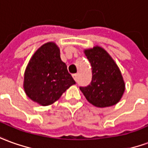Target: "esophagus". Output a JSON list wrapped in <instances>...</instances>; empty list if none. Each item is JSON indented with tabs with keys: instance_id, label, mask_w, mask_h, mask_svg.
<instances>
[{
	"instance_id": "1",
	"label": "esophagus",
	"mask_w": 148,
	"mask_h": 148,
	"mask_svg": "<svg viewBox=\"0 0 148 148\" xmlns=\"http://www.w3.org/2000/svg\"><path fill=\"white\" fill-rule=\"evenodd\" d=\"M72 76H73V77H74V80H75V81H77V74H74Z\"/></svg>"
}]
</instances>
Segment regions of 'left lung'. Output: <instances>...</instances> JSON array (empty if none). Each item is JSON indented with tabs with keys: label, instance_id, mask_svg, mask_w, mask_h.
I'll return each mask as SVG.
<instances>
[{
	"label": "left lung",
	"instance_id": "1",
	"mask_svg": "<svg viewBox=\"0 0 148 148\" xmlns=\"http://www.w3.org/2000/svg\"><path fill=\"white\" fill-rule=\"evenodd\" d=\"M90 63V84L80 87L89 103L103 108L117 104L125 91V82L119 68L105 49L96 45L84 50Z\"/></svg>",
	"mask_w": 148,
	"mask_h": 148
}]
</instances>
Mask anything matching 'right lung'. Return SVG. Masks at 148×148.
I'll list each match as a JSON object with an SVG mask.
<instances>
[{
	"instance_id": "add662e5",
	"label": "right lung",
	"mask_w": 148,
	"mask_h": 148,
	"mask_svg": "<svg viewBox=\"0 0 148 148\" xmlns=\"http://www.w3.org/2000/svg\"><path fill=\"white\" fill-rule=\"evenodd\" d=\"M74 84L66 65L61 59L59 47L52 42L42 45L34 53L24 74L26 95L42 106L56 102Z\"/></svg>"
}]
</instances>
